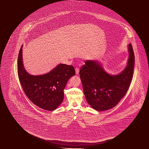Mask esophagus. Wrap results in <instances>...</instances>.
Returning <instances> with one entry per match:
<instances>
[{"instance_id": "esophagus-1", "label": "esophagus", "mask_w": 149, "mask_h": 149, "mask_svg": "<svg viewBox=\"0 0 149 149\" xmlns=\"http://www.w3.org/2000/svg\"><path fill=\"white\" fill-rule=\"evenodd\" d=\"M75 72L76 74L77 75H78V74H79V68H76Z\"/></svg>"}]
</instances>
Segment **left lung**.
<instances>
[{"label":"left lung","instance_id":"1","mask_svg":"<svg viewBox=\"0 0 149 149\" xmlns=\"http://www.w3.org/2000/svg\"><path fill=\"white\" fill-rule=\"evenodd\" d=\"M127 66L120 73L111 75L107 73L98 61L86 60L79 75L84 95L93 109L103 111L117 105L124 97L132 81L134 56L132 45H128Z\"/></svg>","mask_w":149,"mask_h":149}]
</instances>
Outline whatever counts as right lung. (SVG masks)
<instances>
[{"label": "right lung", "instance_id": "add662e5", "mask_svg": "<svg viewBox=\"0 0 149 149\" xmlns=\"http://www.w3.org/2000/svg\"><path fill=\"white\" fill-rule=\"evenodd\" d=\"M22 47L17 59V74L24 92L29 100L40 108L47 111L56 109L63 100L66 83L75 74L74 66L59 64L46 74L32 75L25 70Z\"/></svg>", "mask_w": 149, "mask_h": 149}]
</instances>
